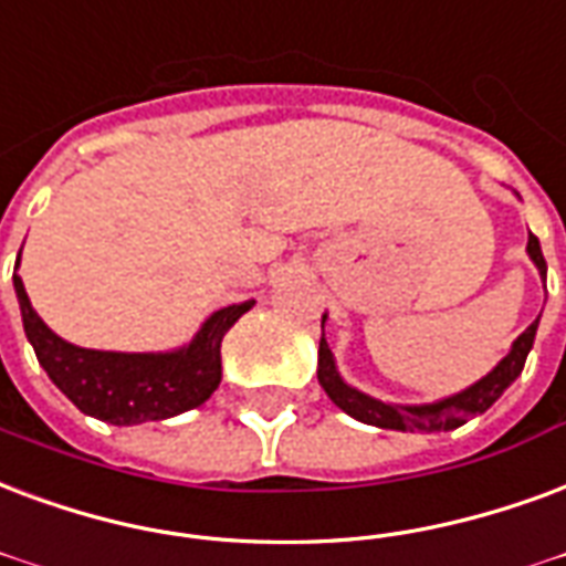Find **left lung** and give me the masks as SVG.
<instances>
[{
    "mask_svg": "<svg viewBox=\"0 0 566 566\" xmlns=\"http://www.w3.org/2000/svg\"><path fill=\"white\" fill-rule=\"evenodd\" d=\"M528 254L531 261L537 263L543 282H546V258H543L539 240L534 233L528 237ZM324 321H321V326H324ZM537 324L539 317L513 342V350L483 380H476L474 387L462 389L450 399L434 401V405H387V401L371 399L366 392L347 387L345 380L338 378L333 350H329L324 336H321V347H317V380H321L326 396L359 422L378 426V429H396V432H450V429L464 426L476 413L489 411L501 399V392L522 375L531 345H534V336H537Z\"/></svg>",
    "mask_w": 566,
    "mask_h": 566,
    "instance_id": "8db88e82",
    "label": "left lung"
}]
</instances>
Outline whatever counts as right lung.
I'll return each mask as SVG.
<instances>
[{
  "label": "right lung",
  "instance_id": "1",
  "mask_svg": "<svg viewBox=\"0 0 566 566\" xmlns=\"http://www.w3.org/2000/svg\"><path fill=\"white\" fill-rule=\"evenodd\" d=\"M14 291L27 338L50 380L83 413L113 426L167 420L203 405L221 384V338L254 305L249 300L216 312L200 326L195 342L174 354H113L77 347L56 336L32 308L17 272Z\"/></svg>",
  "mask_w": 566,
  "mask_h": 566
}]
</instances>
